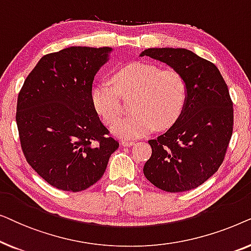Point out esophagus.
<instances>
[{
  "mask_svg": "<svg viewBox=\"0 0 251 251\" xmlns=\"http://www.w3.org/2000/svg\"><path fill=\"white\" fill-rule=\"evenodd\" d=\"M135 144V140H128V139H122L121 140V145L122 146H131Z\"/></svg>",
  "mask_w": 251,
  "mask_h": 251,
  "instance_id": "1",
  "label": "esophagus"
}]
</instances>
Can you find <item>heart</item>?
Segmentation results:
<instances>
[{
  "instance_id": "heart-1",
  "label": "heart",
  "mask_w": 251,
  "mask_h": 251,
  "mask_svg": "<svg viewBox=\"0 0 251 251\" xmlns=\"http://www.w3.org/2000/svg\"><path fill=\"white\" fill-rule=\"evenodd\" d=\"M113 83L99 81L91 91L92 105L106 125L122 114L121 97L136 95L132 105L134 113L119 120L112 131L123 138H136L151 130H164L177 121L187 99V84L183 75L175 70L162 71L146 63H132L113 75Z\"/></svg>"
}]
</instances>
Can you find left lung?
Returning <instances> with one entry per match:
<instances>
[{
    "mask_svg": "<svg viewBox=\"0 0 251 251\" xmlns=\"http://www.w3.org/2000/svg\"><path fill=\"white\" fill-rule=\"evenodd\" d=\"M183 75L187 99L174 126L149 140L152 155L144 175L160 190L176 193L208 180L224 161L233 132V102L221 72L186 49L150 48L140 53Z\"/></svg>",
    "mask_w": 251,
    "mask_h": 251,
    "instance_id": "obj_1",
    "label": "left lung"
}]
</instances>
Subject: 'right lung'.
<instances>
[{
  "label": "right lung",
  "instance_id": "obj_1",
  "mask_svg": "<svg viewBox=\"0 0 251 251\" xmlns=\"http://www.w3.org/2000/svg\"><path fill=\"white\" fill-rule=\"evenodd\" d=\"M112 48L71 47L41 58L18 95L16 121L29 166L61 191L100 179L119 142L91 100L92 82Z\"/></svg>",
  "mask_w": 251,
  "mask_h": 251
}]
</instances>
